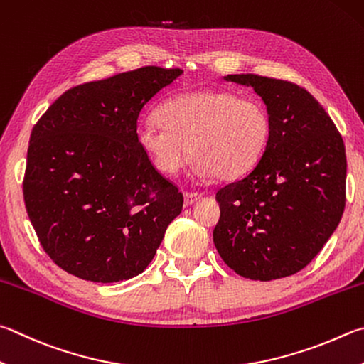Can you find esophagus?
Segmentation results:
<instances>
[{"label": "esophagus", "mask_w": 364, "mask_h": 364, "mask_svg": "<svg viewBox=\"0 0 364 364\" xmlns=\"http://www.w3.org/2000/svg\"><path fill=\"white\" fill-rule=\"evenodd\" d=\"M200 193H184V203L186 205H193L194 202H197L199 199H202Z\"/></svg>", "instance_id": "34e87169"}]
</instances>
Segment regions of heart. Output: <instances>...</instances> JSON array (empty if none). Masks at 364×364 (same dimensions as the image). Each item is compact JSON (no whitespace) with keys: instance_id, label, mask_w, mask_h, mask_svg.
<instances>
[{"instance_id":"heart-1","label":"heart","mask_w":364,"mask_h":364,"mask_svg":"<svg viewBox=\"0 0 364 364\" xmlns=\"http://www.w3.org/2000/svg\"><path fill=\"white\" fill-rule=\"evenodd\" d=\"M159 122L138 125L136 143L151 165L175 175L194 156V173L235 180L266 153L272 134L267 109L259 102L224 90L178 95L157 109Z\"/></svg>"}]
</instances>
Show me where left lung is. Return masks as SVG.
I'll return each mask as SVG.
<instances>
[{"instance_id": "left-lung-1", "label": "left lung", "mask_w": 364, "mask_h": 364, "mask_svg": "<svg viewBox=\"0 0 364 364\" xmlns=\"http://www.w3.org/2000/svg\"><path fill=\"white\" fill-rule=\"evenodd\" d=\"M224 81L253 87L272 134L261 161L216 193L215 247L245 279H283L306 267L338 228L346 207V146L331 117L299 85L257 75Z\"/></svg>"}]
</instances>
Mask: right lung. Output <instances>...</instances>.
<instances>
[{"label": "right lung", "instance_id": "1", "mask_svg": "<svg viewBox=\"0 0 364 364\" xmlns=\"http://www.w3.org/2000/svg\"><path fill=\"white\" fill-rule=\"evenodd\" d=\"M180 68L143 67L65 92L31 130L23 199L46 253L82 280L141 274L183 194L136 143V121Z\"/></svg>", "mask_w": 364, "mask_h": 364}]
</instances>
